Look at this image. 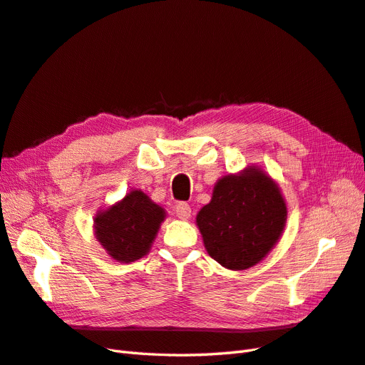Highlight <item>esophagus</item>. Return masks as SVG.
<instances>
[{"label":"esophagus","mask_w":365,"mask_h":365,"mask_svg":"<svg viewBox=\"0 0 365 365\" xmlns=\"http://www.w3.org/2000/svg\"><path fill=\"white\" fill-rule=\"evenodd\" d=\"M176 216L182 220H189L192 216V208L187 202H180L176 205Z\"/></svg>","instance_id":"34e87169"}]
</instances>
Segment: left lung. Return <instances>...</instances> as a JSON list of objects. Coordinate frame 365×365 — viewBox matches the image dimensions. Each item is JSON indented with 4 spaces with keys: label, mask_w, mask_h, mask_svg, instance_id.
Wrapping results in <instances>:
<instances>
[{
    "label": "left lung",
    "mask_w": 365,
    "mask_h": 365,
    "mask_svg": "<svg viewBox=\"0 0 365 365\" xmlns=\"http://www.w3.org/2000/svg\"><path fill=\"white\" fill-rule=\"evenodd\" d=\"M288 207L279 184L259 165L220 176L196 215L208 256L231 271L248 269L280 240Z\"/></svg>",
    "instance_id": "left-lung-1"
}]
</instances>
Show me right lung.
<instances>
[{"mask_svg": "<svg viewBox=\"0 0 365 365\" xmlns=\"http://www.w3.org/2000/svg\"><path fill=\"white\" fill-rule=\"evenodd\" d=\"M165 216V210L145 192L130 189L123 200L98 210L94 236L111 259L137 262L149 254Z\"/></svg>", "mask_w": 365, "mask_h": 365, "instance_id": "obj_1", "label": "right lung"}]
</instances>
